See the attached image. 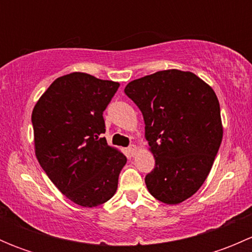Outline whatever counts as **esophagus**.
<instances>
[{
    "mask_svg": "<svg viewBox=\"0 0 252 252\" xmlns=\"http://www.w3.org/2000/svg\"><path fill=\"white\" fill-rule=\"evenodd\" d=\"M128 151L131 156H134V155L136 154V151H138V147H136L135 145H130V146L128 147Z\"/></svg>",
    "mask_w": 252,
    "mask_h": 252,
    "instance_id": "esophagus-1",
    "label": "esophagus"
}]
</instances>
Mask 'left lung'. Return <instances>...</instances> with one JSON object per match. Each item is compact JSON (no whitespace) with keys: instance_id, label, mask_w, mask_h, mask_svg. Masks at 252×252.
<instances>
[{"instance_id":"obj_1","label":"left lung","mask_w":252,"mask_h":252,"mask_svg":"<svg viewBox=\"0 0 252 252\" xmlns=\"http://www.w3.org/2000/svg\"><path fill=\"white\" fill-rule=\"evenodd\" d=\"M124 93L141 111L155 157L147 190L163 204L185 201L205 183L222 142L215 91L194 73L168 69L130 81Z\"/></svg>"}]
</instances>
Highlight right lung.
Listing matches in <instances>:
<instances>
[{
    "label": "right lung",
    "mask_w": 252,
    "mask_h": 252,
    "mask_svg": "<svg viewBox=\"0 0 252 252\" xmlns=\"http://www.w3.org/2000/svg\"><path fill=\"white\" fill-rule=\"evenodd\" d=\"M119 83L80 72L56 79L32 114L35 155L51 182L83 207L111 199L126 157L101 138Z\"/></svg>",
    "instance_id": "1"
}]
</instances>
